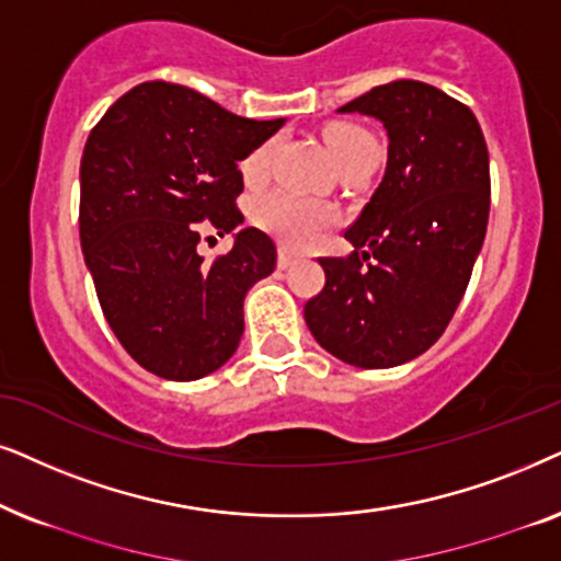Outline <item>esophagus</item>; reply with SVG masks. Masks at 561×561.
<instances>
[{
  "label": "esophagus",
  "instance_id": "esophagus-1",
  "mask_svg": "<svg viewBox=\"0 0 561 561\" xmlns=\"http://www.w3.org/2000/svg\"><path fill=\"white\" fill-rule=\"evenodd\" d=\"M295 264V253L293 251H287L285 245H282L279 249V256H276V266L279 268H287V266H293Z\"/></svg>",
  "mask_w": 561,
  "mask_h": 561
}]
</instances>
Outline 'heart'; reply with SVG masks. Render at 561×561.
I'll use <instances>...</instances> for the list:
<instances>
[{"instance_id":"heart-1","label":"heart","mask_w":561,"mask_h":561,"mask_svg":"<svg viewBox=\"0 0 561 561\" xmlns=\"http://www.w3.org/2000/svg\"><path fill=\"white\" fill-rule=\"evenodd\" d=\"M325 144L331 148L333 159L341 167V171L358 167V163L364 161H377L379 156H382V146H379L375 133L356 123L328 125ZM274 148L276 140L268 138L245 156L241 161V174L245 182L256 184L266 176ZM251 218L264 233L276 238V241L287 245V249H308V245L320 241V236L333 226L339 215H335L333 207L325 203L297 197V194L285 190H274L261 194L256 203H253Z\"/></svg>"}]
</instances>
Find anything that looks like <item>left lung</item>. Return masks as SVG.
Wrapping results in <instances>:
<instances>
[{"label":"left lung","mask_w":561,"mask_h":561,"mask_svg":"<svg viewBox=\"0 0 561 561\" xmlns=\"http://www.w3.org/2000/svg\"><path fill=\"white\" fill-rule=\"evenodd\" d=\"M341 112L382 119L387 169L346 230L356 251L320 259L325 285L305 302V323L341 362L398 367L442 339L465 297L488 230V144L467 104L415 79Z\"/></svg>","instance_id":"1"}]
</instances>
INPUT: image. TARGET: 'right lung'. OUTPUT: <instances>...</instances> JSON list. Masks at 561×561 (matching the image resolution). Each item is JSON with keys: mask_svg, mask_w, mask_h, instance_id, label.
Segmentation results:
<instances>
[{"mask_svg": "<svg viewBox=\"0 0 561 561\" xmlns=\"http://www.w3.org/2000/svg\"><path fill=\"white\" fill-rule=\"evenodd\" d=\"M279 119H249L174 81H144L89 133L79 236L112 333L146 371L192 382L220 369L243 335V297L274 272L256 228L207 261L205 230L230 233L243 213L238 161Z\"/></svg>", "mask_w": 561, "mask_h": 561, "instance_id": "obj_1", "label": "right lung"}]
</instances>
